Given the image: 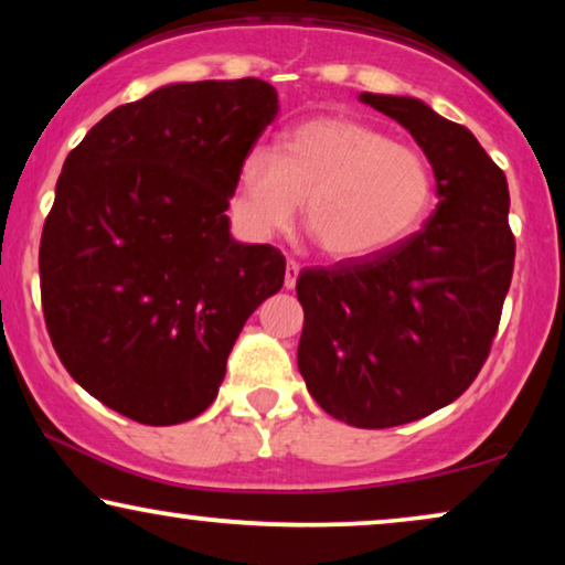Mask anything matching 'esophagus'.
Wrapping results in <instances>:
<instances>
[{
	"mask_svg": "<svg viewBox=\"0 0 565 565\" xmlns=\"http://www.w3.org/2000/svg\"><path fill=\"white\" fill-rule=\"evenodd\" d=\"M298 273H300V265L298 262H288V265H285V288H296V280H298Z\"/></svg>",
	"mask_w": 565,
	"mask_h": 565,
	"instance_id": "obj_1",
	"label": "esophagus"
}]
</instances>
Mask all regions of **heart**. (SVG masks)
Returning a JSON list of instances; mask_svg holds the SVG:
<instances>
[{"instance_id": "1", "label": "heart", "mask_w": 565, "mask_h": 565, "mask_svg": "<svg viewBox=\"0 0 565 565\" xmlns=\"http://www.w3.org/2000/svg\"><path fill=\"white\" fill-rule=\"evenodd\" d=\"M321 254L370 259L416 231L435 203V172L414 146L373 122L319 115L282 136L280 157L252 149L238 167L236 207L254 236H273L296 218Z\"/></svg>"}]
</instances>
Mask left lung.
Here are the masks:
<instances>
[{"instance_id":"obj_1","label":"left lung","mask_w":565,"mask_h":565,"mask_svg":"<svg viewBox=\"0 0 565 565\" xmlns=\"http://www.w3.org/2000/svg\"><path fill=\"white\" fill-rule=\"evenodd\" d=\"M427 153L437 211L370 259L306 267L298 370L316 404L360 429L422 419L481 373L514 273L507 177L460 122L412 97L362 95Z\"/></svg>"}]
</instances>
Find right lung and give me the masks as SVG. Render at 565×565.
Instances as JSON below:
<instances>
[{
    "label": "right lung",
    "mask_w": 565,
    "mask_h": 565,
    "mask_svg": "<svg viewBox=\"0 0 565 565\" xmlns=\"http://www.w3.org/2000/svg\"><path fill=\"white\" fill-rule=\"evenodd\" d=\"M277 115L262 79L169 84L72 149L45 215L41 300L68 375L138 424L203 414L244 323L285 280L228 234L238 167Z\"/></svg>",
    "instance_id": "add662e5"
}]
</instances>
